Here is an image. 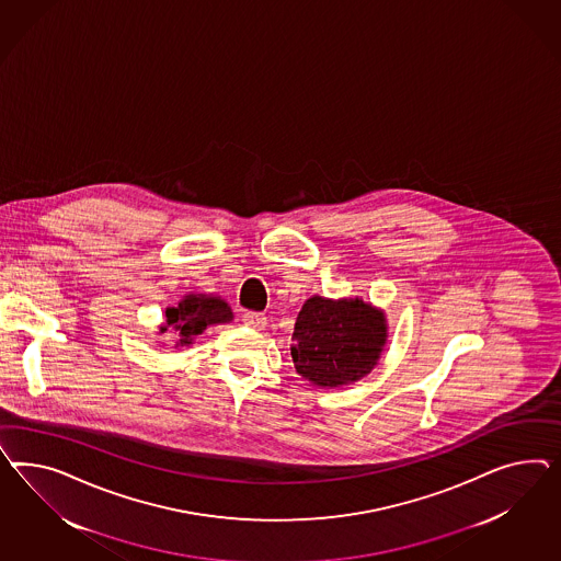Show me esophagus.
Segmentation results:
<instances>
[{
    "label": "esophagus",
    "mask_w": 561,
    "mask_h": 561,
    "mask_svg": "<svg viewBox=\"0 0 561 561\" xmlns=\"http://www.w3.org/2000/svg\"><path fill=\"white\" fill-rule=\"evenodd\" d=\"M242 322H244L247 327L255 329V331H263L265 324H267V319H265V314H261V312H247V314L242 317Z\"/></svg>",
    "instance_id": "obj_1"
}]
</instances>
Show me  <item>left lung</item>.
<instances>
[{"label": "left lung", "instance_id": "obj_1", "mask_svg": "<svg viewBox=\"0 0 561 561\" xmlns=\"http://www.w3.org/2000/svg\"><path fill=\"white\" fill-rule=\"evenodd\" d=\"M296 371L320 388L347 386L367 376L388 341L383 312L359 298L304 302L291 334Z\"/></svg>", "mask_w": 561, "mask_h": 561}]
</instances>
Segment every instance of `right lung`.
I'll use <instances>...</instances> for the list:
<instances>
[{"label": "right lung", "mask_w": 561, "mask_h": 561, "mask_svg": "<svg viewBox=\"0 0 561 561\" xmlns=\"http://www.w3.org/2000/svg\"><path fill=\"white\" fill-rule=\"evenodd\" d=\"M232 320V310L220 296L206 294H187L178 306H169L165 310V324L161 333L173 329L180 334L178 345H192L194 336L202 334L210 324H225Z\"/></svg>", "instance_id": "right-lung-1"}]
</instances>
